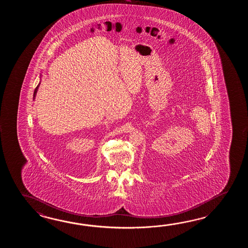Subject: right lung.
<instances>
[{
    "label": "right lung",
    "mask_w": 248,
    "mask_h": 248,
    "mask_svg": "<svg viewBox=\"0 0 248 248\" xmlns=\"http://www.w3.org/2000/svg\"><path fill=\"white\" fill-rule=\"evenodd\" d=\"M41 76H42V74H40V82H39V84L37 85L36 89L34 90V92H33V100L35 99V96H36V94H37L38 89H39V87H40V84H41Z\"/></svg>",
    "instance_id": "add662e5"
}]
</instances>
